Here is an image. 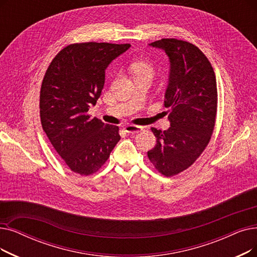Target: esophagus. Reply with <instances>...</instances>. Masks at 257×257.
<instances>
[{
    "label": "esophagus",
    "instance_id": "1",
    "mask_svg": "<svg viewBox=\"0 0 257 257\" xmlns=\"http://www.w3.org/2000/svg\"><path fill=\"white\" fill-rule=\"evenodd\" d=\"M125 131L127 133H130V135H133V133H139L143 130V127L141 126H137V125H127L125 126Z\"/></svg>",
    "mask_w": 257,
    "mask_h": 257
}]
</instances>
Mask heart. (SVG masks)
Here are the masks:
<instances>
[{
	"instance_id": "obj_1",
	"label": "heart",
	"mask_w": 257,
	"mask_h": 257,
	"mask_svg": "<svg viewBox=\"0 0 257 257\" xmlns=\"http://www.w3.org/2000/svg\"><path fill=\"white\" fill-rule=\"evenodd\" d=\"M131 71L133 74H135V76L143 75V74L153 75L154 68L152 64L147 61H138L131 65Z\"/></svg>"
}]
</instances>
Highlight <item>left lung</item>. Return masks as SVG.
<instances>
[{
  "label": "left lung",
  "instance_id": "obj_1",
  "mask_svg": "<svg viewBox=\"0 0 257 257\" xmlns=\"http://www.w3.org/2000/svg\"><path fill=\"white\" fill-rule=\"evenodd\" d=\"M170 60L165 107L170 127L151 128L156 145L148 158L161 174L170 177L188 169L210 142L217 111L216 77L212 65L198 47L177 39L151 43Z\"/></svg>",
  "mask_w": 257,
  "mask_h": 257
}]
</instances>
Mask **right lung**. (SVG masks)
<instances>
[{"label":"right lung","instance_id":"1","mask_svg":"<svg viewBox=\"0 0 257 257\" xmlns=\"http://www.w3.org/2000/svg\"><path fill=\"white\" fill-rule=\"evenodd\" d=\"M130 44L76 43L63 48L46 70L40 116L53 148L70 170L90 175L102 168L120 140L117 126L88 114L105 83V70Z\"/></svg>","mask_w":257,"mask_h":257}]
</instances>
